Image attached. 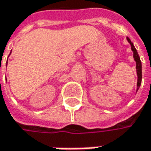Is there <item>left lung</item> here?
Returning a JSON list of instances; mask_svg holds the SVG:
<instances>
[{"instance_id":"1","label":"left lung","mask_w":151,"mask_h":151,"mask_svg":"<svg viewBox=\"0 0 151 151\" xmlns=\"http://www.w3.org/2000/svg\"><path fill=\"white\" fill-rule=\"evenodd\" d=\"M127 40L131 45V49L133 52V58L136 62V71H137V76H138V81H137V91H138L139 89L141 81H142V64H141V60L139 56V53L135 48V47L133 46L132 42H131V40L128 37H127Z\"/></svg>"}]
</instances>
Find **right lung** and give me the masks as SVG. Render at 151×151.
Instances as JSON below:
<instances>
[{
	"mask_svg": "<svg viewBox=\"0 0 151 151\" xmlns=\"http://www.w3.org/2000/svg\"><path fill=\"white\" fill-rule=\"evenodd\" d=\"M11 52H10V54H11ZM6 64H7V61H6Z\"/></svg>",
	"mask_w": 151,
	"mask_h": 151,
	"instance_id": "add662e5",
	"label": "right lung"
}]
</instances>
